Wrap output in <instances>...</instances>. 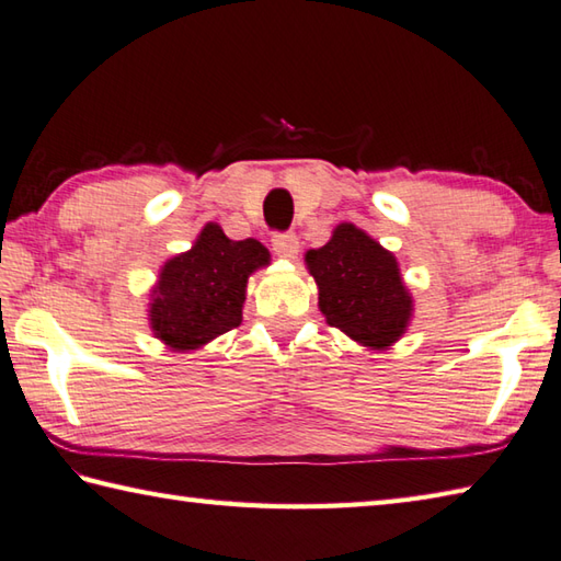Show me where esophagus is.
<instances>
[{"mask_svg":"<svg viewBox=\"0 0 561 561\" xmlns=\"http://www.w3.org/2000/svg\"><path fill=\"white\" fill-rule=\"evenodd\" d=\"M272 250L279 257H296V252H299V238H296V233H277L272 238Z\"/></svg>","mask_w":561,"mask_h":561,"instance_id":"obj_1","label":"esophagus"}]
</instances>
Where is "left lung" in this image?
<instances>
[{
	"mask_svg": "<svg viewBox=\"0 0 561 561\" xmlns=\"http://www.w3.org/2000/svg\"><path fill=\"white\" fill-rule=\"evenodd\" d=\"M325 323L357 345L389 350L409 331L413 296L399 260L355 224H337L323 248L306 250Z\"/></svg>",
	"mask_w": 561,
	"mask_h": 561,
	"instance_id": "1",
	"label": "left lung"
}]
</instances>
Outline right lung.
<instances>
[{"mask_svg":"<svg viewBox=\"0 0 561 561\" xmlns=\"http://www.w3.org/2000/svg\"><path fill=\"white\" fill-rule=\"evenodd\" d=\"M270 265L255 238L230 240L208 221L194 245L170 257L148 294V325L164 347L192 353L243 321L248 279Z\"/></svg>","mask_w":561,"mask_h":561,"instance_id":"right-lung-1","label":"right lung"}]
</instances>
